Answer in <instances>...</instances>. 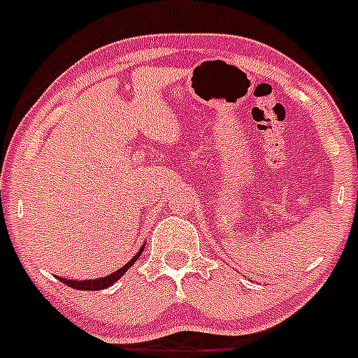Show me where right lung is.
I'll use <instances>...</instances> for the list:
<instances>
[{"instance_id":"add662e5","label":"right lung","mask_w":358,"mask_h":358,"mask_svg":"<svg viewBox=\"0 0 358 358\" xmlns=\"http://www.w3.org/2000/svg\"><path fill=\"white\" fill-rule=\"evenodd\" d=\"M143 250H145V245H143L141 248H139V252L136 253V255L132 257V259L129 260L127 264L124 265V267H120L119 271L112 272V274L106 275V278L91 279V281H73V279H65V278H58V279H60V281L64 282V285H67V286H70V288H73V289H83V291H98V289H105V288H108V286H112L113 282L117 281V279L122 278V275L125 274V272H127V268L131 267V265H134V262L138 260L139 257H141Z\"/></svg>"}]
</instances>
